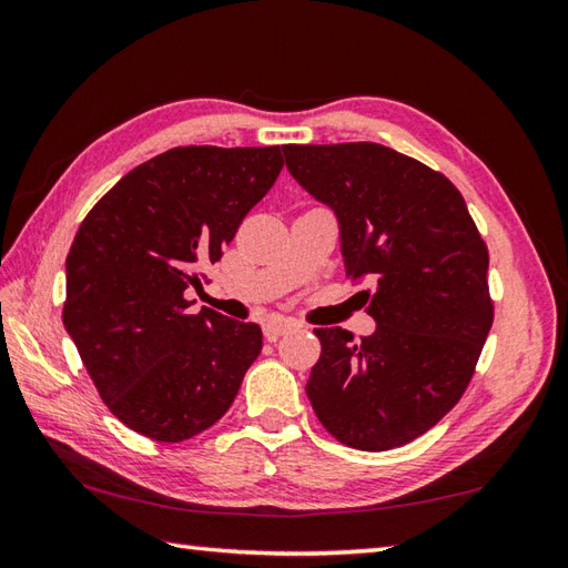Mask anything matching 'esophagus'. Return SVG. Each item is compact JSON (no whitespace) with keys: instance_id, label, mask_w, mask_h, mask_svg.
I'll list each match as a JSON object with an SVG mask.
<instances>
[{"instance_id":"obj_1","label":"esophagus","mask_w":568,"mask_h":568,"mask_svg":"<svg viewBox=\"0 0 568 568\" xmlns=\"http://www.w3.org/2000/svg\"><path fill=\"white\" fill-rule=\"evenodd\" d=\"M295 327H297V324L291 322V320H268L263 324V334H265V339H268V342H275L277 336H283Z\"/></svg>"}]
</instances>
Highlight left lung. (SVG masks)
<instances>
[{
  "label": "left lung",
  "instance_id": "1",
  "mask_svg": "<svg viewBox=\"0 0 568 568\" xmlns=\"http://www.w3.org/2000/svg\"><path fill=\"white\" fill-rule=\"evenodd\" d=\"M291 175L334 210L342 256L376 332L315 329L307 397L361 452L417 439L474 376L493 324L488 248L449 178L371 141L283 149Z\"/></svg>",
  "mask_w": 568,
  "mask_h": 568
}]
</instances>
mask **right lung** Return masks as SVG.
I'll return each mask as SVG.
<instances>
[{
    "mask_svg": "<svg viewBox=\"0 0 568 568\" xmlns=\"http://www.w3.org/2000/svg\"><path fill=\"white\" fill-rule=\"evenodd\" d=\"M283 171L281 146H180L136 165L84 216L65 261L63 324L104 405L155 442L222 419L261 327L202 307L210 263Z\"/></svg>",
    "mask_w": 568,
    "mask_h": 568,
    "instance_id": "obj_1",
    "label": "right lung"
}]
</instances>
